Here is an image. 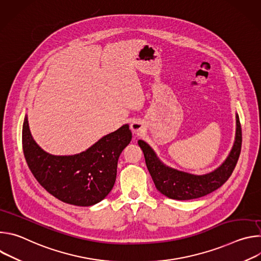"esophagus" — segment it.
<instances>
[{
  "instance_id": "obj_1",
  "label": "esophagus",
  "mask_w": 261,
  "mask_h": 261,
  "mask_svg": "<svg viewBox=\"0 0 261 261\" xmlns=\"http://www.w3.org/2000/svg\"><path fill=\"white\" fill-rule=\"evenodd\" d=\"M131 130L136 133V134H140L143 130H144V126L143 124L140 122V121H134L132 124H131Z\"/></svg>"
}]
</instances>
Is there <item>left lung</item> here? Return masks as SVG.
<instances>
[{"label":"left lung","mask_w":261,"mask_h":261,"mask_svg":"<svg viewBox=\"0 0 261 261\" xmlns=\"http://www.w3.org/2000/svg\"><path fill=\"white\" fill-rule=\"evenodd\" d=\"M236 139L228 157L214 171L201 175L179 171L165 165L157 157L153 148L143 140L138 145L143 152L145 164L157 190L163 195L176 200H189L202 197L220 188L231 175L242 148V128L237 114Z\"/></svg>","instance_id":"obj_1"}]
</instances>
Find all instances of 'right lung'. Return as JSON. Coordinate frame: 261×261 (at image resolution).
<instances>
[{
    "mask_svg": "<svg viewBox=\"0 0 261 261\" xmlns=\"http://www.w3.org/2000/svg\"><path fill=\"white\" fill-rule=\"evenodd\" d=\"M131 139L126 124L81 154L55 156L33 139L27 116L22 125L23 155L35 178L56 198L80 206L94 205L108 195L116 181L119 157Z\"/></svg>",
    "mask_w": 261,
    "mask_h": 261,
    "instance_id": "obj_1",
    "label": "right lung"
}]
</instances>
